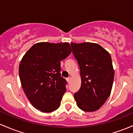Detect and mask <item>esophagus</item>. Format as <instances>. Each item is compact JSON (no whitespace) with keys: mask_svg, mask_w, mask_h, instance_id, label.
Here are the masks:
<instances>
[{"mask_svg":"<svg viewBox=\"0 0 133 133\" xmlns=\"http://www.w3.org/2000/svg\"><path fill=\"white\" fill-rule=\"evenodd\" d=\"M67 81H68V83H69L70 82H71V78H67Z\"/></svg>","mask_w":133,"mask_h":133,"instance_id":"34e87169","label":"esophagus"}]
</instances>
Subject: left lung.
Masks as SVG:
<instances>
[{"instance_id": "obj_1", "label": "left lung", "mask_w": 133, "mask_h": 133, "mask_svg": "<svg viewBox=\"0 0 133 133\" xmlns=\"http://www.w3.org/2000/svg\"><path fill=\"white\" fill-rule=\"evenodd\" d=\"M80 69L81 85L74 97L80 109L94 112L110 96L114 71L110 54L97 43H71Z\"/></svg>"}]
</instances>
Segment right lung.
I'll return each mask as SVG.
<instances>
[{
  "label": "right lung",
  "instance_id": "add662e5",
  "mask_svg": "<svg viewBox=\"0 0 133 133\" xmlns=\"http://www.w3.org/2000/svg\"><path fill=\"white\" fill-rule=\"evenodd\" d=\"M71 53L69 43L40 42L22 58L19 74L23 91L32 105L43 112L57 110L66 91L61 76V61Z\"/></svg>",
  "mask_w": 133,
  "mask_h": 133
}]
</instances>
